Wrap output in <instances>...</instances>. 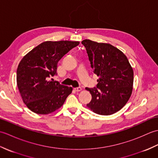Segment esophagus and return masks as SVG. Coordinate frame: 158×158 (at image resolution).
Wrapping results in <instances>:
<instances>
[{
	"label": "esophagus",
	"instance_id": "obj_1",
	"mask_svg": "<svg viewBox=\"0 0 158 158\" xmlns=\"http://www.w3.org/2000/svg\"><path fill=\"white\" fill-rule=\"evenodd\" d=\"M74 89H75L77 92H81V91L82 88H80V87H79V88H75Z\"/></svg>",
	"mask_w": 158,
	"mask_h": 158
}]
</instances>
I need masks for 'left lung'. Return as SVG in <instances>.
<instances>
[{"label": "left lung", "mask_w": 158, "mask_h": 158, "mask_svg": "<svg viewBox=\"0 0 158 158\" xmlns=\"http://www.w3.org/2000/svg\"><path fill=\"white\" fill-rule=\"evenodd\" d=\"M93 72L99 77L97 88H85L92 100L87 107L94 113L109 115L128 101L133 89L134 71L125 54L109 43L83 40Z\"/></svg>", "instance_id": "8db88e82"}]
</instances>
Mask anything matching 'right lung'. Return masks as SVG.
<instances>
[{
	"label": "right lung",
	"mask_w": 158,
	"mask_h": 158,
	"mask_svg": "<svg viewBox=\"0 0 158 158\" xmlns=\"http://www.w3.org/2000/svg\"><path fill=\"white\" fill-rule=\"evenodd\" d=\"M79 41H45L23 57L17 69V85L23 102L32 112L48 115L61 107L73 88L51 79L58 62Z\"/></svg>",
	"instance_id": "right-lung-1"
}]
</instances>
